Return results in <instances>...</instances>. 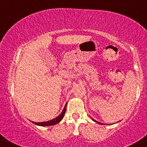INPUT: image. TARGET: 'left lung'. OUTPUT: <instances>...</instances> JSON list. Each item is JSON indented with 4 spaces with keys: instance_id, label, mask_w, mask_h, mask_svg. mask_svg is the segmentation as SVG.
Returning <instances> with one entry per match:
<instances>
[{
    "instance_id": "obj_1",
    "label": "left lung",
    "mask_w": 147,
    "mask_h": 147,
    "mask_svg": "<svg viewBox=\"0 0 147 147\" xmlns=\"http://www.w3.org/2000/svg\"><path fill=\"white\" fill-rule=\"evenodd\" d=\"M92 119L94 121H95V122H96V123H98V124H101V125H102V123H99V122H97V121H95V120H94V119H93V118H92Z\"/></svg>"
}]
</instances>
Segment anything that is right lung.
Instances as JSON below:
<instances>
[{"label": "right lung", "mask_w": 147, "mask_h": 147, "mask_svg": "<svg viewBox=\"0 0 147 147\" xmlns=\"http://www.w3.org/2000/svg\"><path fill=\"white\" fill-rule=\"evenodd\" d=\"M66 105L67 103L66 104V105L64 106V108H63L62 112L61 113V114H59L57 117L54 118V119L51 120V121H49L42 122V123H35V122L33 121H31V122H32L33 123H34L35 125H39V126H51V125H56L57 123H59V122L62 120L63 116H64L65 112H66Z\"/></svg>", "instance_id": "obj_1"}]
</instances>
